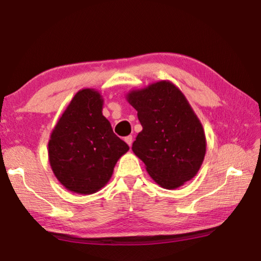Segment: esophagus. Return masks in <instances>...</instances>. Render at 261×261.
I'll return each instance as SVG.
<instances>
[{"label": "esophagus", "mask_w": 261, "mask_h": 261, "mask_svg": "<svg viewBox=\"0 0 261 261\" xmlns=\"http://www.w3.org/2000/svg\"><path fill=\"white\" fill-rule=\"evenodd\" d=\"M124 140H125V143H126L127 145H129V146L131 147V145H132V136H127V137H125Z\"/></svg>", "instance_id": "obj_1"}]
</instances>
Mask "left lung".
<instances>
[{
    "label": "left lung",
    "instance_id": "8db88e82",
    "mask_svg": "<svg viewBox=\"0 0 261 261\" xmlns=\"http://www.w3.org/2000/svg\"><path fill=\"white\" fill-rule=\"evenodd\" d=\"M138 112L141 130L132 151L160 187L177 189L197 175L206 153L202 125L187 98L173 83L162 81L127 93Z\"/></svg>",
    "mask_w": 261,
    "mask_h": 261
}]
</instances>
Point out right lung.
<instances>
[{
    "label": "right lung",
    "mask_w": 261,
    "mask_h": 261,
    "mask_svg": "<svg viewBox=\"0 0 261 261\" xmlns=\"http://www.w3.org/2000/svg\"><path fill=\"white\" fill-rule=\"evenodd\" d=\"M98 91L76 93L55 125L48 158L60 183L69 191L92 194L108 183L118 159L129 151L102 115Z\"/></svg>",
    "instance_id": "1"
}]
</instances>
